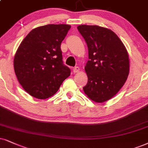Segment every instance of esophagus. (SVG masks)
I'll use <instances>...</instances> for the list:
<instances>
[{
    "mask_svg": "<svg viewBox=\"0 0 148 148\" xmlns=\"http://www.w3.org/2000/svg\"><path fill=\"white\" fill-rule=\"evenodd\" d=\"M80 71V68L78 67H75V68H73V72L74 73H77Z\"/></svg>",
    "mask_w": 148,
    "mask_h": 148,
    "instance_id": "1",
    "label": "esophagus"
}]
</instances>
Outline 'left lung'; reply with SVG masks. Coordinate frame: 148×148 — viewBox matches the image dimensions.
Listing matches in <instances>:
<instances>
[{
	"mask_svg": "<svg viewBox=\"0 0 148 148\" xmlns=\"http://www.w3.org/2000/svg\"><path fill=\"white\" fill-rule=\"evenodd\" d=\"M77 29L89 52L85 67L88 82L83 91L94 102H106L126 83L130 67L128 52L111 30L96 25H80Z\"/></svg>",
	"mask_w": 148,
	"mask_h": 148,
	"instance_id": "obj_1",
	"label": "left lung"
}]
</instances>
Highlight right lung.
<instances>
[{"instance_id":"right-lung-1","label":"right lung","mask_w":148,"mask_h":148,"mask_svg":"<svg viewBox=\"0 0 148 148\" xmlns=\"http://www.w3.org/2000/svg\"><path fill=\"white\" fill-rule=\"evenodd\" d=\"M70 28L62 24L35 28L18 47L14 71L20 85L31 96L44 100L53 96L70 75V69L63 63L61 50Z\"/></svg>"}]
</instances>
